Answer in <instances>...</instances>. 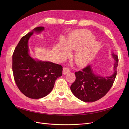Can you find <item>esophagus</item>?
<instances>
[{"label":"esophagus","instance_id":"34e87169","mask_svg":"<svg viewBox=\"0 0 129 129\" xmlns=\"http://www.w3.org/2000/svg\"><path fill=\"white\" fill-rule=\"evenodd\" d=\"M70 72L69 69L68 68H66V67H64L63 68V74L64 75H66V74H67L68 73H69Z\"/></svg>","mask_w":129,"mask_h":129}]
</instances>
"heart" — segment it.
<instances>
[{
	"mask_svg": "<svg viewBox=\"0 0 129 129\" xmlns=\"http://www.w3.org/2000/svg\"><path fill=\"white\" fill-rule=\"evenodd\" d=\"M95 37L87 30H82L70 35L67 42L61 41L60 50L64 56L69 55L71 51H76L74 59L77 66L82 67L88 64L97 53L101 46L95 41Z\"/></svg>",
	"mask_w": 129,
	"mask_h": 129,
	"instance_id": "obj_1",
	"label": "heart"
}]
</instances>
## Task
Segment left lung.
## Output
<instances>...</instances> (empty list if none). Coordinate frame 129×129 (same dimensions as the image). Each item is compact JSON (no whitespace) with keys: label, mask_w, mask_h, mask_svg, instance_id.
Returning <instances> with one entry per match:
<instances>
[{"label":"left lung","mask_w":129,"mask_h":129,"mask_svg":"<svg viewBox=\"0 0 129 129\" xmlns=\"http://www.w3.org/2000/svg\"><path fill=\"white\" fill-rule=\"evenodd\" d=\"M111 55L115 63L114 73L110 76L103 77L96 75L90 65L75 73L76 80L71 89L77 99L85 102H93L107 94L115 81L118 63V56L113 52Z\"/></svg>","instance_id":"left-lung-1"}]
</instances>
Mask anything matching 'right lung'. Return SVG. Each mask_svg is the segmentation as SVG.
I'll list each match as a JSON object with an SVG mask.
<instances>
[{
  "label": "right lung",
  "instance_id": "right-lung-1",
  "mask_svg": "<svg viewBox=\"0 0 129 129\" xmlns=\"http://www.w3.org/2000/svg\"><path fill=\"white\" fill-rule=\"evenodd\" d=\"M44 27H38L23 37L15 47L12 56L14 81L26 96L39 99L48 95L57 78L62 76V66L49 61L34 59L29 54L28 41L34 32L40 33Z\"/></svg>",
  "mask_w": 129,
  "mask_h": 129
}]
</instances>
